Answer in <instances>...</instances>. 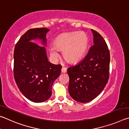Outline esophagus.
I'll use <instances>...</instances> for the list:
<instances>
[{
  "label": "esophagus",
  "instance_id": "esophagus-1",
  "mask_svg": "<svg viewBox=\"0 0 129 129\" xmlns=\"http://www.w3.org/2000/svg\"><path fill=\"white\" fill-rule=\"evenodd\" d=\"M61 71H62V73H66L67 71V69L65 67H62V70H61Z\"/></svg>",
  "mask_w": 129,
  "mask_h": 129
}]
</instances>
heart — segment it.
Here are the masks:
<instances>
[{"mask_svg": "<svg viewBox=\"0 0 129 129\" xmlns=\"http://www.w3.org/2000/svg\"><path fill=\"white\" fill-rule=\"evenodd\" d=\"M89 38L83 31L63 33L54 41V47L50 49V54L54 59L59 57L57 50L62 51L64 59L69 63H76L81 60L86 52Z\"/></svg>", "mask_w": 129, "mask_h": 129, "instance_id": "obj_1", "label": "heart"}]
</instances>
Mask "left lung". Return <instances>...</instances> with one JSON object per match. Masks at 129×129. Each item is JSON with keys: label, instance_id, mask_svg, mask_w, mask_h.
<instances>
[{"label": "left lung", "instance_id": "1", "mask_svg": "<svg viewBox=\"0 0 129 129\" xmlns=\"http://www.w3.org/2000/svg\"><path fill=\"white\" fill-rule=\"evenodd\" d=\"M91 31L93 46L82 61L67 69L69 93L74 100L83 103L100 94L109 76L110 53L107 43L98 32L93 29Z\"/></svg>", "mask_w": 129, "mask_h": 129}]
</instances>
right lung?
Segmentation results:
<instances>
[{"label": "right lung", "mask_w": 129, "mask_h": 129, "mask_svg": "<svg viewBox=\"0 0 129 129\" xmlns=\"http://www.w3.org/2000/svg\"><path fill=\"white\" fill-rule=\"evenodd\" d=\"M47 28L29 29L15 45L13 74L15 82L23 95L34 103H42L50 98L53 83L59 76L60 64L48 61L46 47L33 40H40L46 46Z\"/></svg>", "instance_id": "right-lung-1"}]
</instances>
